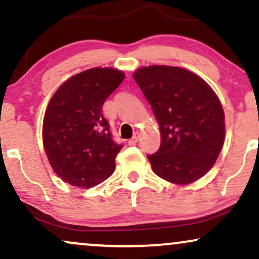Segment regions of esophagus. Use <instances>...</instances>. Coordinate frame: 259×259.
<instances>
[{"label": "esophagus", "mask_w": 259, "mask_h": 259, "mask_svg": "<svg viewBox=\"0 0 259 259\" xmlns=\"http://www.w3.org/2000/svg\"><path fill=\"white\" fill-rule=\"evenodd\" d=\"M139 139H140V135L139 134H135V135L133 136L132 139L129 140V141H127V144L130 145V146H134V145H136L139 142Z\"/></svg>", "instance_id": "esophagus-1"}]
</instances>
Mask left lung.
Instances as JSON below:
<instances>
[{
    "instance_id": "left-lung-1",
    "label": "left lung",
    "mask_w": 259,
    "mask_h": 259,
    "mask_svg": "<svg viewBox=\"0 0 259 259\" xmlns=\"http://www.w3.org/2000/svg\"><path fill=\"white\" fill-rule=\"evenodd\" d=\"M134 79L159 125V150L147 154L154 174L179 185L198 180L213 167L224 144V111L215 92L179 67L140 68Z\"/></svg>"
}]
</instances>
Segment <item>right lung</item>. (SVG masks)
Returning <instances> with one entry per match:
<instances>
[{"label":"right lung","mask_w":259,"mask_h":259,"mask_svg":"<svg viewBox=\"0 0 259 259\" xmlns=\"http://www.w3.org/2000/svg\"><path fill=\"white\" fill-rule=\"evenodd\" d=\"M123 80L114 68H91L68 79L52 96L44 117V147L65 183L90 189L114 171L123 145L113 140L102 107Z\"/></svg>","instance_id":"add662e5"}]
</instances>
